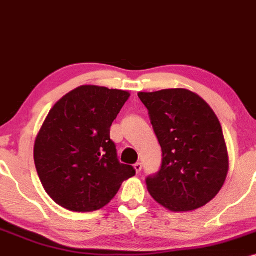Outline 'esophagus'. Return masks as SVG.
<instances>
[{
  "label": "esophagus",
  "mask_w": 256,
  "mask_h": 256,
  "mask_svg": "<svg viewBox=\"0 0 256 256\" xmlns=\"http://www.w3.org/2000/svg\"><path fill=\"white\" fill-rule=\"evenodd\" d=\"M134 169H136V172L138 174L140 173V172H142V164L140 162H138V163H136V164H134Z\"/></svg>",
  "instance_id": "esophagus-1"
}]
</instances>
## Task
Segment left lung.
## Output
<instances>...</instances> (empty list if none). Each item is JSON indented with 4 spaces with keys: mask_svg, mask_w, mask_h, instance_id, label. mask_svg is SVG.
Wrapping results in <instances>:
<instances>
[{
    "mask_svg": "<svg viewBox=\"0 0 256 256\" xmlns=\"http://www.w3.org/2000/svg\"><path fill=\"white\" fill-rule=\"evenodd\" d=\"M138 96L146 106L162 148V164L146 179L156 202L172 212H191L219 194L228 154L216 114L194 92L175 88Z\"/></svg>",
    "mask_w": 256,
    "mask_h": 256,
    "instance_id": "left-lung-1",
    "label": "left lung"
}]
</instances>
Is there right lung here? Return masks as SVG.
I'll use <instances>...</instances> for the list:
<instances>
[{"label":"right lung","mask_w":256,"mask_h":256,"mask_svg":"<svg viewBox=\"0 0 256 256\" xmlns=\"http://www.w3.org/2000/svg\"><path fill=\"white\" fill-rule=\"evenodd\" d=\"M130 94L81 86L52 108L37 134L34 158L46 192L71 212L102 209L136 175L117 157L110 127Z\"/></svg>","instance_id":"add662e5"}]
</instances>
